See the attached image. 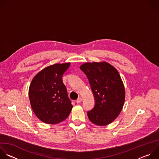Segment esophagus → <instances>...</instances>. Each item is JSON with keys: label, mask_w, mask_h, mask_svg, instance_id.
<instances>
[{"label": "esophagus", "mask_w": 159, "mask_h": 159, "mask_svg": "<svg viewBox=\"0 0 159 159\" xmlns=\"http://www.w3.org/2000/svg\"><path fill=\"white\" fill-rule=\"evenodd\" d=\"M82 101V97H79V98H77V100H76V102H77V103H80Z\"/></svg>", "instance_id": "esophagus-1"}]
</instances>
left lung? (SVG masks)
<instances>
[{"instance_id": "obj_1", "label": "left lung", "mask_w": 159, "mask_h": 159, "mask_svg": "<svg viewBox=\"0 0 159 159\" xmlns=\"http://www.w3.org/2000/svg\"><path fill=\"white\" fill-rule=\"evenodd\" d=\"M80 69L87 77L95 98L94 107L87 112L89 120L100 126L111 124L120 114L125 97L118 71L105 62L85 63Z\"/></svg>"}]
</instances>
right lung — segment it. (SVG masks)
Returning a JSON list of instances; mask_svg holds the SVG:
<instances>
[{
	"label": "right lung",
	"mask_w": 159,
	"mask_h": 159,
	"mask_svg": "<svg viewBox=\"0 0 159 159\" xmlns=\"http://www.w3.org/2000/svg\"><path fill=\"white\" fill-rule=\"evenodd\" d=\"M70 64H56L45 67L32 79L29 90L31 107L43 122L56 124L69 116L73 105L68 97L62 76Z\"/></svg>",
	"instance_id": "1"
}]
</instances>
